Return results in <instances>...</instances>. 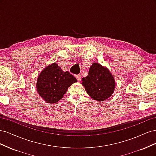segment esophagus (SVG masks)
I'll return each mask as SVG.
<instances>
[{
	"mask_svg": "<svg viewBox=\"0 0 156 156\" xmlns=\"http://www.w3.org/2000/svg\"><path fill=\"white\" fill-rule=\"evenodd\" d=\"M76 79H77L78 82H80V81H81V75H76Z\"/></svg>",
	"mask_w": 156,
	"mask_h": 156,
	"instance_id": "esophagus-1",
	"label": "esophagus"
}]
</instances>
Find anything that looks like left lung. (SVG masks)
Returning a JSON list of instances; mask_svg holds the SVG:
<instances>
[{
  "label": "left lung",
  "mask_w": 156,
  "mask_h": 156,
  "mask_svg": "<svg viewBox=\"0 0 156 156\" xmlns=\"http://www.w3.org/2000/svg\"><path fill=\"white\" fill-rule=\"evenodd\" d=\"M81 81L87 94L98 101L107 100L115 92L114 77L109 69L100 63L94 62L89 68L88 75Z\"/></svg>",
  "instance_id": "1"
}]
</instances>
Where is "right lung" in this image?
I'll list each match as a JSON object with an SVG mask.
<instances>
[{"mask_svg":"<svg viewBox=\"0 0 156 156\" xmlns=\"http://www.w3.org/2000/svg\"><path fill=\"white\" fill-rule=\"evenodd\" d=\"M77 82L68 71L64 72L56 63L46 66L39 74L36 90L40 96L48 103H55L64 97L68 87Z\"/></svg>","mask_w":156,"mask_h":156,"instance_id":"1","label":"right lung"}]
</instances>
